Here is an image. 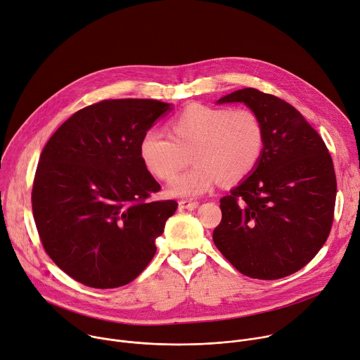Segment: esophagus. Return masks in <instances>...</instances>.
<instances>
[{
    "mask_svg": "<svg viewBox=\"0 0 360 360\" xmlns=\"http://www.w3.org/2000/svg\"><path fill=\"white\" fill-rule=\"evenodd\" d=\"M179 206H180L181 209L194 210V209L198 206V202H195V200H180V202H179Z\"/></svg>",
    "mask_w": 360,
    "mask_h": 360,
    "instance_id": "esophagus-1",
    "label": "esophagus"
}]
</instances>
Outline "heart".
Wrapping results in <instances>:
<instances>
[{
  "label": "heart",
  "mask_w": 360,
  "mask_h": 360,
  "mask_svg": "<svg viewBox=\"0 0 360 360\" xmlns=\"http://www.w3.org/2000/svg\"><path fill=\"white\" fill-rule=\"evenodd\" d=\"M170 136L148 130L140 141L146 169L158 180H172L191 160L195 163L170 183V193L197 197L220 180L234 184L248 177L260 162L264 130L249 108L230 110L193 104L174 115Z\"/></svg>",
  "instance_id": "obj_1"
}]
</instances>
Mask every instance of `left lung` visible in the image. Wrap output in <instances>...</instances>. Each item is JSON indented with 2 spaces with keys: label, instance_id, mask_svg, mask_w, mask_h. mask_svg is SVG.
<instances>
[{
  "label": "left lung",
  "instance_id": "1",
  "mask_svg": "<svg viewBox=\"0 0 360 360\" xmlns=\"http://www.w3.org/2000/svg\"><path fill=\"white\" fill-rule=\"evenodd\" d=\"M217 103H245L256 112L264 147L252 174L220 198L213 242L245 276L286 277L306 266L329 237L336 202L332 157L322 137L282 98L243 89Z\"/></svg>",
  "mask_w": 360,
  "mask_h": 360
}]
</instances>
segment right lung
Listing matches in <instances>:
<instances>
[{"mask_svg":"<svg viewBox=\"0 0 360 360\" xmlns=\"http://www.w3.org/2000/svg\"><path fill=\"white\" fill-rule=\"evenodd\" d=\"M170 110L157 100H103L74 112L47 141L32 214L44 250L74 281L124 286L154 257L177 202L148 200L162 187L141 162L140 141Z\"/></svg>","mask_w":360,"mask_h":360,"instance_id":"right-lung-1","label":"right lung"}]
</instances>
